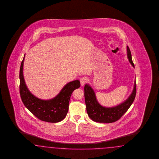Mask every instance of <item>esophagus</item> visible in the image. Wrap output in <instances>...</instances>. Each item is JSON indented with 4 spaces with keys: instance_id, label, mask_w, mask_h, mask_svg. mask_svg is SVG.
<instances>
[{
    "instance_id": "obj_1",
    "label": "esophagus",
    "mask_w": 159,
    "mask_h": 159,
    "mask_svg": "<svg viewBox=\"0 0 159 159\" xmlns=\"http://www.w3.org/2000/svg\"><path fill=\"white\" fill-rule=\"evenodd\" d=\"M87 81V79L86 77H80V82L81 86H83L86 83Z\"/></svg>"
}]
</instances>
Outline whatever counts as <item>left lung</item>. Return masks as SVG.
<instances>
[{
	"instance_id": "8db88e82",
	"label": "left lung",
	"mask_w": 159,
	"mask_h": 159,
	"mask_svg": "<svg viewBox=\"0 0 159 159\" xmlns=\"http://www.w3.org/2000/svg\"><path fill=\"white\" fill-rule=\"evenodd\" d=\"M127 55L129 61L135 67L132 62L130 49L128 46ZM84 90L87 112L89 117L97 122L112 123L120 120L133 103L136 93V86L135 82L132 93L125 102L112 108H106L100 105L97 101L94 92L89 85L86 84Z\"/></svg>"
}]
</instances>
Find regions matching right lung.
<instances>
[{"label": "right lung", "instance_id": "1", "mask_svg": "<svg viewBox=\"0 0 159 159\" xmlns=\"http://www.w3.org/2000/svg\"><path fill=\"white\" fill-rule=\"evenodd\" d=\"M24 59L21 63L19 77L20 94L24 106L40 120L52 123L63 120L68 112L72 93L80 86L79 80L68 83L58 96L51 100H40L29 92L25 85L23 74Z\"/></svg>", "mask_w": 159, "mask_h": 159}]
</instances>
